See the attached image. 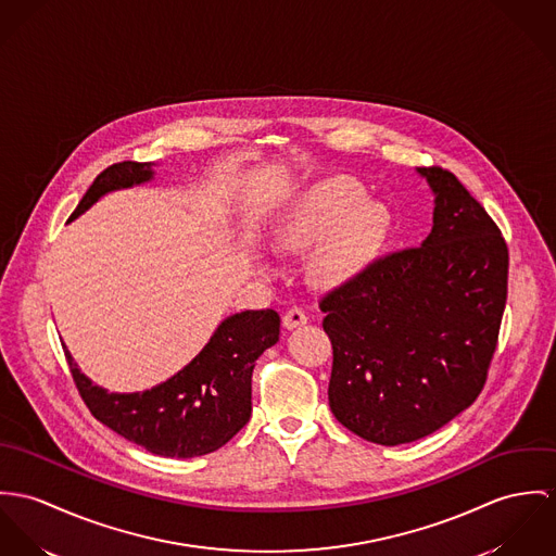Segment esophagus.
<instances>
[{"label":"esophagus","instance_id":"1","mask_svg":"<svg viewBox=\"0 0 556 556\" xmlns=\"http://www.w3.org/2000/svg\"><path fill=\"white\" fill-rule=\"evenodd\" d=\"M307 313H305L303 308L292 307L283 315V326H286L288 330H294V328H299V326H303V324H307Z\"/></svg>","mask_w":556,"mask_h":556}]
</instances>
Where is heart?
<instances>
[{
	"label": "heart",
	"instance_id": "obj_1",
	"mask_svg": "<svg viewBox=\"0 0 556 556\" xmlns=\"http://www.w3.org/2000/svg\"><path fill=\"white\" fill-rule=\"evenodd\" d=\"M388 230V208L369 200L358 181L339 175L305 187L277 217L273 239L281 251H303L319 242L308 270L317 283L334 288L369 266Z\"/></svg>",
	"mask_w": 556,
	"mask_h": 556
}]
</instances>
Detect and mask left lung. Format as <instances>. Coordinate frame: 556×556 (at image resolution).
Wrapping results in <instances>:
<instances>
[{
	"mask_svg": "<svg viewBox=\"0 0 556 556\" xmlns=\"http://www.w3.org/2000/svg\"><path fill=\"white\" fill-rule=\"evenodd\" d=\"M420 248L375 260L319 308L332 343L334 418L379 445L422 439L482 392L507 299V245L484 206L443 168Z\"/></svg>",
	"mask_w": 556,
	"mask_h": 556,
	"instance_id": "1",
	"label": "left lung"
}]
</instances>
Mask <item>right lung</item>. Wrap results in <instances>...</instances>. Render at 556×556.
Masks as SVG:
<instances>
[{
  "instance_id": "add662e5",
  "label": "right lung",
  "mask_w": 556,
  "mask_h": 556,
  "mask_svg": "<svg viewBox=\"0 0 556 556\" xmlns=\"http://www.w3.org/2000/svg\"><path fill=\"white\" fill-rule=\"evenodd\" d=\"M153 162L113 164L87 189L70 222L102 195L153 181ZM273 308L226 317L202 352L170 379L144 392H109L80 372L65 348L74 383L89 412L111 431L166 458H193L226 445L251 418L255 361L279 341Z\"/></svg>"
}]
</instances>
